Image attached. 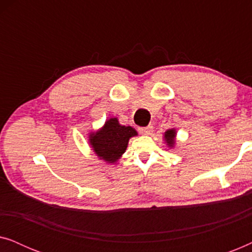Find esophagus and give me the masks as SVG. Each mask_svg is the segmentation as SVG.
<instances>
[{"mask_svg": "<svg viewBox=\"0 0 252 252\" xmlns=\"http://www.w3.org/2000/svg\"><path fill=\"white\" fill-rule=\"evenodd\" d=\"M139 132L142 134V135H151L154 132V127L151 125L146 127H139Z\"/></svg>", "mask_w": 252, "mask_h": 252, "instance_id": "1", "label": "esophagus"}]
</instances>
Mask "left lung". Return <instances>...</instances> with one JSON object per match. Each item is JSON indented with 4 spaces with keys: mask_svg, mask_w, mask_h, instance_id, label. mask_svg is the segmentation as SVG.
Returning <instances> with one entry per match:
<instances>
[{
    "mask_svg": "<svg viewBox=\"0 0 252 252\" xmlns=\"http://www.w3.org/2000/svg\"><path fill=\"white\" fill-rule=\"evenodd\" d=\"M175 136H177V130L174 128L167 129L166 132L164 133V140L166 142L168 148H173L175 144Z\"/></svg>",
    "mask_w": 252,
    "mask_h": 252,
    "instance_id": "left-lung-1",
    "label": "left lung"
}]
</instances>
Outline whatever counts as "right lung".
<instances>
[{
    "mask_svg": "<svg viewBox=\"0 0 252 252\" xmlns=\"http://www.w3.org/2000/svg\"><path fill=\"white\" fill-rule=\"evenodd\" d=\"M136 135L133 127L120 125L118 118H110L98 130L89 134V144L99 159L115 164L126 151L130 137Z\"/></svg>",
    "mask_w": 252,
    "mask_h": 252,
    "instance_id": "obj_1",
    "label": "right lung"
}]
</instances>
